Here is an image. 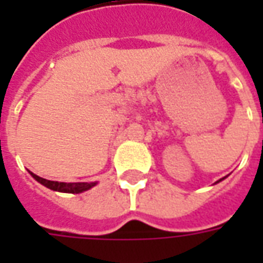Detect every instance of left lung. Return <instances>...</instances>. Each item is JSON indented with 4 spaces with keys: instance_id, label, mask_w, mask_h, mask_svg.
<instances>
[{
    "instance_id": "left-lung-1",
    "label": "left lung",
    "mask_w": 263,
    "mask_h": 263,
    "mask_svg": "<svg viewBox=\"0 0 263 263\" xmlns=\"http://www.w3.org/2000/svg\"><path fill=\"white\" fill-rule=\"evenodd\" d=\"M221 180H224V177H222V179H220V180H218V182H221ZM218 182H215V183H218Z\"/></svg>"
}]
</instances>
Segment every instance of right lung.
Returning a JSON list of instances; mask_svg holds the SVG:
<instances>
[{"instance_id": "1", "label": "right lung", "mask_w": 263, "mask_h": 263, "mask_svg": "<svg viewBox=\"0 0 263 263\" xmlns=\"http://www.w3.org/2000/svg\"><path fill=\"white\" fill-rule=\"evenodd\" d=\"M32 177L39 182L41 184H43L45 187L50 189L53 192H60V193H71V194H79L83 193V192H87L90 190L91 187H94L97 183L91 182V183H65V182H53V180H46L43 177L36 176L35 173H32Z\"/></svg>"}]
</instances>
